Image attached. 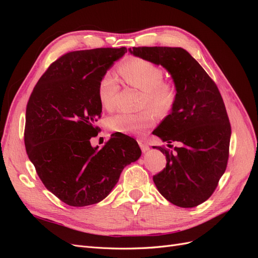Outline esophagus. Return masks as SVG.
Masks as SVG:
<instances>
[{
  "label": "esophagus",
  "instance_id": "esophagus-1",
  "mask_svg": "<svg viewBox=\"0 0 258 258\" xmlns=\"http://www.w3.org/2000/svg\"><path fill=\"white\" fill-rule=\"evenodd\" d=\"M138 143L140 145V147H141V150L143 153H146L148 150H150V146L147 145L146 142H144L143 140H138Z\"/></svg>",
  "mask_w": 258,
  "mask_h": 258
}]
</instances>
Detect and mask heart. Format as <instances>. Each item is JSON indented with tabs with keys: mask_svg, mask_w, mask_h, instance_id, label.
Instances as JSON below:
<instances>
[{
	"mask_svg": "<svg viewBox=\"0 0 258 258\" xmlns=\"http://www.w3.org/2000/svg\"><path fill=\"white\" fill-rule=\"evenodd\" d=\"M119 72L128 85L142 90L144 96L142 106L151 108L158 115L168 114L175 103L176 91L174 86L165 82V72L154 62L143 58H132L119 68ZM119 90L118 81L114 74L105 73L98 85V98L106 110H113ZM156 117L152 110L140 113L120 112L111 116L107 126L111 130L124 135H140L151 128Z\"/></svg>",
	"mask_w": 258,
	"mask_h": 258,
	"instance_id": "obj_1",
	"label": "heart"
}]
</instances>
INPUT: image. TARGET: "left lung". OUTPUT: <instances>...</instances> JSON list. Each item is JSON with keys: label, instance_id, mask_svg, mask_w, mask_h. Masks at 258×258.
Masks as SVG:
<instances>
[{"label": "left lung", "instance_id": "left-lung-1", "mask_svg": "<svg viewBox=\"0 0 258 258\" xmlns=\"http://www.w3.org/2000/svg\"><path fill=\"white\" fill-rule=\"evenodd\" d=\"M135 56L161 64L176 88L175 103L153 134L168 146L166 168L153 176L159 192L171 204L194 208L208 200L224 174L229 157L231 127L216 84L181 47H132Z\"/></svg>", "mask_w": 258, "mask_h": 258}]
</instances>
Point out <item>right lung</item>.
I'll return each mask as SVG.
<instances>
[{
  "label": "right lung",
  "instance_id": "obj_1",
  "mask_svg": "<svg viewBox=\"0 0 258 258\" xmlns=\"http://www.w3.org/2000/svg\"><path fill=\"white\" fill-rule=\"evenodd\" d=\"M126 47L77 50L62 54L46 70L29 98L25 145L46 188L71 207L103 200L123 168L138 160L135 139L111 136L98 150L90 144L100 128L99 82Z\"/></svg>",
  "mask_w": 258,
  "mask_h": 258
}]
</instances>
